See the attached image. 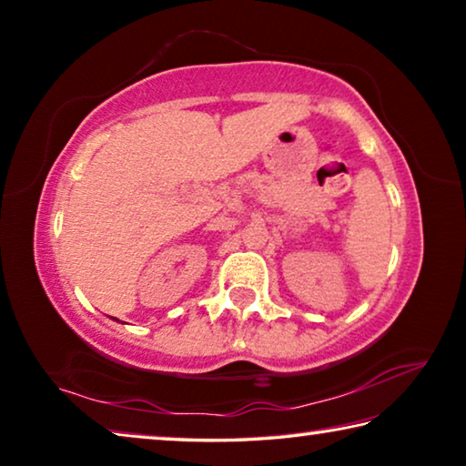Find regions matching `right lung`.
<instances>
[{"instance_id": "obj_1", "label": "right lung", "mask_w": 466, "mask_h": 466, "mask_svg": "<svg viewBox=\"0 0 466 466\" xmlns=\"http://www.w3.org/2000/svg\"><path fill=\"white\" fill-rule=\"evenodd\" d=\"M115 320H116V319H115Z\"/></svg>"}]
</instances>
